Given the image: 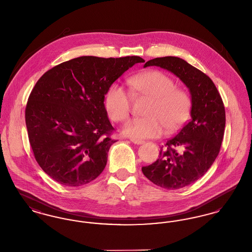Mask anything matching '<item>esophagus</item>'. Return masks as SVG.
Masks as SVG:
<instances>
[{"mask_svg": "<svg viewBox=\"0 0 252 252\" xmlns=\"http://www.w3.org/2000/svg\"><path fill=\"white\" fill-rule=\"evenodd\" d=\"M130 142L135 144H144V141H143V140H137V139H130Z\"/></svg>", "mask_w": 252, "mask_h": 252, "instance_id": "obj_1", "label": "esophagus"}]
</instances>
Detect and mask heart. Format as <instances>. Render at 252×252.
I'll list each match as a JSON object with an SVG mask.
<instances>
[{
    "label": "heart",
    "mask_w": 252,
    "mask_h": 252,
    "mask_svg": "<svg viewBox=\"0 0 252 252\" xmlns=\"http://www.w3.org/2000/svg\"><path fill=\"white\" fill-rule=\"evenodd\" d=\"M132 90L152 99L146 110V118L128 121L123 132L135 139L159 137L166 128L167 132L178 130L189 118L192 100L189 94L176 88L175 81L166 73L148 71L129 79ZM131 97L122 87H109L105 96V108L108 116L115 122L126 120L131 111Z\"/></svg>",
    "instance_id": "1"
}]
</instances>
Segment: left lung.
I'll list each match as a JSON object with an SVG mask.
<instances>
[{
  "label": "left lung",
  "mask_w": 252,
  "mask_h": 252,
  "mask_svg": "<svg viewBox=\"0 0 252 252\" xmlns=\"http://www.w3.org/2000/svg\"><path fill=\"white\" fill-rule=\"evenodd\" d=\"M173 72L187 86L192 97L191 117L177 134L161 146L155 162L144 166V176L168 190L186 187L199 180L218 156L226 125L225 107L213 80L177 57L157 58L144 64ZM182 150L177 151V148Z\"/></svg>",
  "instance_id": "1"
}]
</instances>
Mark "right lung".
Returning a JSON list of instances; mask_svg holds the SVG:
<instances>
[{
	"mask_svg": "<svg viewBox=\"0 0 252 252\" xmlns=\"http://www.w3.org/2000/svg\"><path fill=\"white\" fill-rule=\"evenodd\" d=\"M140 57H80L45 72L25 108L28 138L36 162L65 186L87 184L103 172L114 131L104 100L109 87Z\"/></svg>",
	"mask_w": 252,
	"mask_h": 252,
	"instance_id": "add662e5",
	"label": "right lung"
}]
</instances>
